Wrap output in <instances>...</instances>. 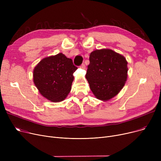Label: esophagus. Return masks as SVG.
I'll return each mask as SVG.
<instances>
[{
	"instance_id": "esophagus-1",
	"label": "esophagus",
	"mask_w": 161,
	"mask_h": 161,
	"mask_svg": "<svg viewBox=\"0 0 161 161\" xmlns=\"http://www.w3.org/2000/svg\"><path fill=\"white\" fill-rule=\"evenodd\" d=\"M80 67L81 68V69H86V65L84 64H82Z\"/></svg>"
}]
</instances>
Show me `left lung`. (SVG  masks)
Segmentation results:
<instances>
[{"instance_id": "obj_1", "label": "left lung", "mask_w": 161, "mask_h": 161, "mask_svg": "<svg viewBox=\"0 0 161 161\" xmlns=\"http://www.w3.org/2000/svg\"><path fill=\"white\" fill-rule=\"evenodd\" d=\"M89 61L86 78L92 93L103 101L115 97L127 80L126 58L110 49H101L91 53Z\"/></svg>"}]
</instances>
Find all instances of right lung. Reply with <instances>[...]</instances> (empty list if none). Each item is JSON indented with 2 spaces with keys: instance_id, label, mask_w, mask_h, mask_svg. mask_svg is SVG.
<instances>
[{
  "instance_id": "1",
  "label": "right lung",
  "mask_w": 161,
  "mask_h": 161,
  "mask_svg": "<svg viewBox=\"0 0 161 161\" xmlns=\"http://www.w3.org/2000/svg\"><path fill=\"white\" fill-rule=\"evenodd\" d=\"M78 69L62 53L45 57L33 70V81L40 93L53 103L64 100L71 90L74 72Z\"/></svg>"
}]
</instances>
